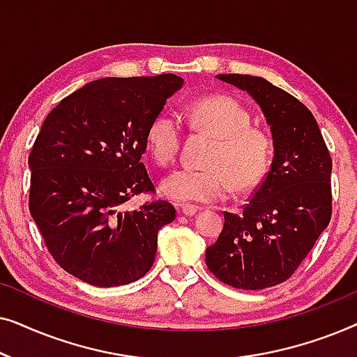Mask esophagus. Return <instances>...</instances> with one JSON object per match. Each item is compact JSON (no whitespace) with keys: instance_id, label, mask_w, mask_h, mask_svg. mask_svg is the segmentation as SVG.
I'll use <instances>...</instances> for the list:
<instances>
[{"instance_id":"1","label":"esophagus","mask_w":357,"mask_h":357,"mask_svg":"<svg viewBox=\"0 0 357 357\" xmlns=\"http://www.w3.org/2000/svg\"><path fill=\"white\" fill-rule=\"evenodd\" d=\"M178 209L182 211V214H185V216H195V214L198 213V208L195 206V204H180Z\"/></svg>"}]
</instances>
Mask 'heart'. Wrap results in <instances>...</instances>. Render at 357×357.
Here are the masks:
<instances>
[{
  "instance_id": "obj_1",
  "label": "heart",
  "mask_w": 357,
  "mask_h": 357,
  "mask_svg": "<svg viewBox=\"0 0 357 357\" xmlns=\"http://www.w3.org/2000/svg\"><path fill=\"white\" fill-rule=\"evenodd\" d=\"M190 125L213 138L206 169H180L160 182V193L178 203H214L229 190L250 192L265 178L271 164L270 136L253 128L252 116L241 102L227 96L203 97L188 109ZM182 125L174 112L162 110L146 130V146L159 165L177 158Z\"/></svg>"
}]
</instances>
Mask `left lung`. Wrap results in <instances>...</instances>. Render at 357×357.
I'll return each mask as SVG.
<instances>
[{
  "label": "left lung",
  "mask_w": 357,
  "mask_h": 357,
  "mask_svg": "<svg viewBox=\"0 0 357 357\" xmlns=\"http://www.w3.org/2000/svg\"><path fill=\"white\" fill-rule=\"evenodd\" d=\"M260 105L273 136L270 172L242 213L224 211L206 248L208 270L237 289L257 291L292 276L331 218V158L307 107L258 76L218 75Z\"/></svg>",
  "instance_id": "1"
}]
</instances>
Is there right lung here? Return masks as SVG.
<instances>
[{"instance_id":"right-lung-1","label":"right lung","mask_w":357,"mask_h":357,"mask_svg":"<svg viewBox=\"0 0 357 357\" xmlns=\"http://www.w3.org/2000/svg\"><path fill=\"white\" fill-rule=\"evenodd\" d=\"M183 86L175 75L104 77L65 97L43 121L29 154V209L63 270L99 287L144 276L158 232L175 219L158 199L128 211L125 203L154 193L141 155L146 130Z\"/></svg>"}]
</instances>
